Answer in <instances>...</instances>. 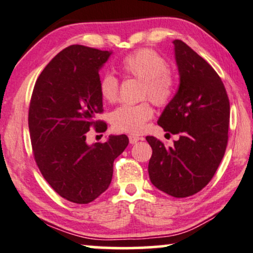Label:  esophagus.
I'll return each mask as SVG.
<instances>
[{"label": "esophagus", "mask_w": 253, "mask_h": 253, "mask_svg": "<svg viewBox=\"0 0 253 253\" xmlns=\"http://www.w3.org/2000/svg\"><path fill=\"white\" fill-rule=\"evenodd\" d=\"M140 139H142V138H140V137H138V136H134V134H130V136H129L130 144H136L137 142H139Z\"/></svg>", "instance_id": "34e87169"}]
</instances>
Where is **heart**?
<instances>
[{"mask_svg": "<svg viewBox=\"0 0 253 253\" xmlns=\"http://www.w3.org/2000/svg\"><path fill=\"white\" fill-rule=\"evenodd\" d=\"M124 73L144 81L143 95L153 103L164 106L173 94V79L165 59L151 50L133 52L122 60ZM100 93L108 102H115L119 97V80L113 74H104L100 80ZM153 109L150 103L123 104L111 115L115 130L133 134L143 132L146 122L152 119Z\"/></svg>", "mask_w": 253, "mask_h": 253, "instance_id": "1", "label": "heart"}]
</instances>
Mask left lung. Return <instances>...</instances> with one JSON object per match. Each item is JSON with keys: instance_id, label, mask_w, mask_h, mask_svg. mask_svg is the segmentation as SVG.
Instances as JSON below:
<instances>
[{"instance_id": "8db88e82", "label": "left lung", "mask_w": 253, "mask_h": 253, "mask_svg": "<svg viewBox=\"0 0 253 253\" xmlns=\"http://www.w3.org/2000/svg\"><path fill=\"white\" fill-rule=\"evenodd\" d=\"M173 45L179 88L158 124L180 137L172 147L146 137L152 147L149 175L159 191L187 198L207 186L224 156L230 104L214 68L183 42L175 39Z\"/></svg>"}]
</instances>
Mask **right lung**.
Listing matches in <instances>:
<instances>
[{
    "instance_id": "1",
    "label": "right lung",
    "mask_w": 253,
    "mask_h": 253,
    "mask_svg": "<svg viewBox=\"0 0 253 253\" xmlns=\"http://www.w3.org/2000/svg\"><path fill=\"white\" fill-rule=\"evenodd\" d=\"M113 51L83 45L64 48L37 79L29 109V130L39 170L61 198L89 203L109 187L114 160L126 150V134H110L104 143H87L102 113L100 72Z\"/></svg>"
}]
</instances>
